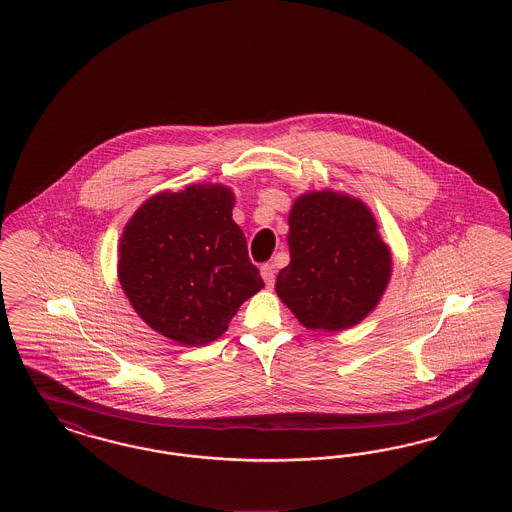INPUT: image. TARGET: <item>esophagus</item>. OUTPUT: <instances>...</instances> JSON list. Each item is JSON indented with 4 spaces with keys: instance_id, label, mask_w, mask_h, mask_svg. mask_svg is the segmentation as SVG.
I'll return each mask as SVG.
<instances>
[{
    "instance_id": "34e87169",
    "label": "esophagus",
    "mask_w": 512,
    "mask_h": 512,
    "mask_svg": "<svg viewBox=\"0 0 512 512\" xmlns=\"http://www.w3.org/2000/svg\"><path fill=\"white\" fill-rule=\"evenodd\" d=\"M261 276H263V280H265L268 288L274 284V268L270 267V265H263L261 267Z\"/></svg>"
}]
</instances>
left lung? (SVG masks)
Returning <instances> with one entry per match:
<instances>
[{"instance_id": "obj_1", "label": "left lung", "mask_w": 512, "mask_h": 512, "mask_svg": "<svg viewBox=\"0 0 512 512\" xmlns=\"http://www.w3.org/2000/svg\"><path fill=\"white\" fill-rule=\"evenodd\" d=\"M290 265L274 290L307 330L341 332L363 322L388 290L390 245L372 209L332 188L293 199L288 215Z\"/></svg>"}]
</instances>
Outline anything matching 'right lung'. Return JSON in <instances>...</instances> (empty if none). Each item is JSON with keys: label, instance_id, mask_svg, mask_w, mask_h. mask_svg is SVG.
<instances>
[{"label": "right lung", "instance_id": "1", "mask_svg": "<svg viewBox=\"0 0 512 512\" xmlns=\"http://www.w3.org/2000/svg\"><path fill=\"white\" fill-rule=\"evenodd\" d=\"M219 182L147 197L119 240L117 276L136 315L178 345L220 338L245 299L265 288Z\"/></svg>", "mask_w": 512, "mask_h": 512}]
</instances>
